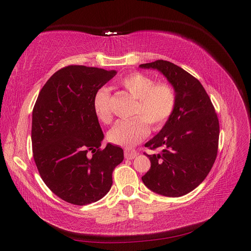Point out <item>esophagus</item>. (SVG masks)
Masks as SVG:
<instances>
[{
    "mask_svg": "<svg viewBox=\"0 0 251 251\" xmlns=\"http://www.w3.org/2000/svg\"><path fill=\"white\" fill-rule=\"evenodd\" d=\"M136 156H137V151L134 150H126L125 151V158L127 160H132Z\"/></svg>",
    "mask_w": 251,
    "mask_h": 251,
    "instance_id": "1",
    "label": "esophagus"
}]
</instances>
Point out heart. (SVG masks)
I'll return each instance as SVG.
<instances>
[{"instance_id":"heart-1","label":"heart","mask_w":251,"mask_h":251,"mask_svg":"<svg viewBox=\"0 0 251 251\" xmlns=\"http://www.w3.org/2000/svg\"><path fill=\"white\" fill-rule=\"evenodd\" d=\"M119 83L137 102L130 120H120L108 134L109 140L117 146L131 148L146 138L149 126L160 130L166 124L176 107V93L169 83H155L154 79L142 73H131L121 78ZM93 109L97 118L104 124L112 120L110 91L100 88L93 98Z\"/></svg>"}]
</instances>
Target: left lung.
I'll return each instance as SVG.
<instances>
[{
  "mask_svg": "<svg viewBox=\"0 0 251 251\" xmlns=\"http://www.w3.org/2000/svg\"><path fill=\"white\" fill-rule=\"evenodd\" d=\"M139 67L160 72L176 93L170 119L144 144L162 151L146 154L151 169L142 182L158 195L184 196L202 183L215 163L220 133L215 108L201 82L177 65L159 59Z\"/></svg>",
  "mask_w": 251,
  "mask_h": 251,
  "instance_id": "8db88e82",
  "label": "left lung"
}]
</instances>
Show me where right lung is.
Returning <instances> with one entry per match:
<instances>
[{
	"instance_id": "right-lung-1",
	"label": "right lung",
	"mask_w": 251,
	"mask_h": 251,
	"mask_svg": "<svg viewBox=\"0 0 251 251\" xmlns=\"http://www.w3.org/2000/svg\"><path fill=\"white\" fill-rule=\"evenodd\" d=\"M116 73L65 67L45 83L34 104L31 140L36 168L50 191L68 203L100 200L111 189L114 169L124 160L118 146L100 149L104 136L93 109L95 93Z\"/></svg>"
}]
</instances>
